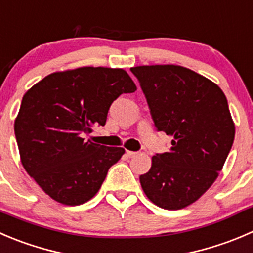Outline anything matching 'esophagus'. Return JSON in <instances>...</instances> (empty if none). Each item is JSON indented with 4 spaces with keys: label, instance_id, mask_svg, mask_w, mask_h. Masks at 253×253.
I'll list each match as a JSON object with an SVG mask.
<instances>
[{
    "label": "esophagus",
    "instance_id": "esophagus-1",
    "mask_svg": "<svg viewBox=\"0 0 253 253\" xmlns=\"http://www.w3.org/2000/svg\"><path fill=\"white\" fill-rule=\"evenodd\" d=\"M126 156L129 157V158H133V157L137 156V152H132V151H126Z\"/></svg>",
    "mask_w": 253,
    "mask_h": 253
}]
</instances>
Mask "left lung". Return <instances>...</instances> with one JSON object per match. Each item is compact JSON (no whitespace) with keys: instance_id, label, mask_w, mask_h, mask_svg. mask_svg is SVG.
Segmentation results:
<instances>
[{"instance_id":"1","label":"left lung","mask_w":253,"mask_h":253,"mask_svg":"<svg viewBox=\"0 0 253 253\" xmlns=\"http://www.w3.org/2000/svg\"><path fill=\"white\" fill-rule=\"evenodd\" d=\"M151 110L157 131L173 137L169 152L152 157L139 176L152 203L179 210L197 202L211 186L235 138L222 90L198 73L179 65L131 68Z\"/></svg>"}]
</instances>
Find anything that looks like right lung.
<instances>
[{
  "mask_svg": "<svg viewBox=\"0 0 253 253\" xmlns=\"http://www.w3.org/2000/svg\"><path fill=\"white\" fill-rule=\"evenodd\" d=\"M136 89L124 69L84 67L53 73L24 94L14 121L19 156L51 199L75 207L99 192L125 149L84 137L105 126L120 95Z\"/></svg>",
  "mask_w": 253,
  "mask_h": 253,
  "instance_id": "right-lung-1",
  "label": "right lung"
}]
</instances>
